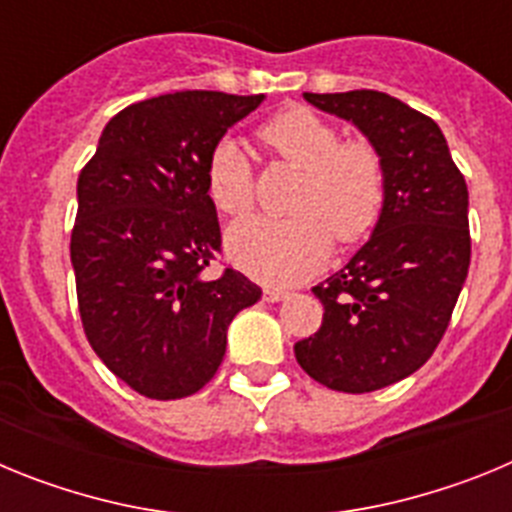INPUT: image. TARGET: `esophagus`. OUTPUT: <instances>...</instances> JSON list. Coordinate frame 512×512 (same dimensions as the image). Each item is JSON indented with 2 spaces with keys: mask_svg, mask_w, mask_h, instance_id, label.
<instances>
[{
  "mask_svg": "<svg viewBox=\"0 0 512 512\" xmlns=\"http://www.w3.org/2000/svg\"><path fill=\"white\" fill-rule=\"evenodd\" d=\"M287 297H289L287 289H277V287H266L264 289V300L266 302H282V300H287Z\"/></svg>",
  "mask_w": 512,
  "mask_h": 512,
  "instance_id": "esophagus-1",
  "label": "esophagus"
}]
</instances>
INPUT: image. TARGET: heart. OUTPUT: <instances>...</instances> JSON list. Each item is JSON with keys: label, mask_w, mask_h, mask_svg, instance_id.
Masks as SVG:
<instances>
[{"label": "heart", "mask_w": 512, "mask_h": 512, "mask_svg": "<svg viewBox=\"0 0 512 512\" xmlns=\"http://www.w3.org/2000/svg\"><path fill=\"white\" fill-rule=\"evenodd\" d=\"M271 151L302 171L289 220H246L228 230L235 264L266 282H297L318 269L330 233L351 243L377 223L384 202L382 158L366 143H341V133L310 110H284L259 130ZM205 189L217 212L243 217L253 207L251 171L235 140L212 146Z\"/></svg>", "instance_id": "1"}]
</instances>
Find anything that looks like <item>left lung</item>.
<instances>
[{"label":"left lung","instance_id":"1","mask_svg":"<svg viewBox=\"0 0 512 512\" xmlns=\"http://www.w3.org/2000/svg\"><path fill=\"white\" fill-rule=\"evenodd\" d=\"M351 122L382 158L384 202L369 241L312 287L323 325L295 343L297 364L330 390H382L418 372L446 333L467 282L469 192L431 117L390 94H310Z\"/></svg>","mask_w":512,"mask_h":512}]
</instances>
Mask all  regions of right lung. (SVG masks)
<instances>
[{"label":"right lung","instance_id":"obj_1","mask_svg":"<svg viewBox=\"0 0 512 512\" xmlns=\"http://www.w3.org/2000/svg\"><path fill=\"white\" fill-rule=\"evenodd\" d=\"M264 94L176 92L130 104L99 135L76 184L71 266L94 354L151 400L202 390L228 325L261 300L241 271L207 279L220 223L205 189L212 146Z\"/></svg>","mask_w":512,"mask_h":512}]
</instances>
